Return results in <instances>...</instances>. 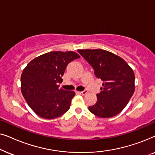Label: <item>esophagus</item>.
Masks as SVG:
<instances>
[{
  "mask_svg": "<svg viewBox=\"0 0 155 155\" xmlns=\"http://www.w3.org/2000/svg\"><path fill=\"white\" fill-rule=\"evenodd\" d=\"M87 92H88L87 90H84L82 91V92H78V93H79L80 94H82V95H85Z\"/></svg>",
  "mask_w": 155,
  "mask_h": 155,
  "instance_id": "34e87169",
  "label": "esophagus"
}]
</instances>
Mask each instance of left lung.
<instances>
[{
  "instance_id": "8db88e82",
  "label": "left lung",
  "mask_w": 155,
  "mask_h": 155,
  "mask_svg": "<svg viewBox=\"0 0 155 155\" xmlns=\"http://www.w3.org/2000/svg\"><path fill=\"white\" fill-rule=\"evenodd\" d=\"M80 54L92 65L97 78L104 82L91 113L100 118H111L128 104L135 92V74L122 58L103 49H79Z\"/></svg>"
}]
</instances>
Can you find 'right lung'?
Masks as SVG:
<instances>
[{"instance_id":"right-lung-1","label":"right lung","mask_w":155,"mask_h":155,"mask_svg":"<svg viewBox=\"0 0 155 155\" xmlns=\"http://www.w3.org/2000/svg\"><path fill=\"white\" fill-rule=\"evenodd\" d=\"M80 56L73 51H51L34 58L23 70L21 91L40 117L54 119L68 111L75 92L59 88L67 65Z\"/></svg>"}]
</instances>
